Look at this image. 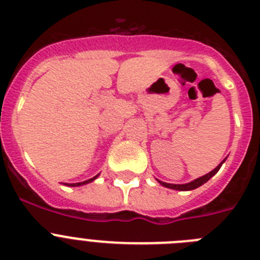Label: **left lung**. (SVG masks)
Listing matches in <instances>:
<instances>
[{"mask_svg": "<svg viewBox=\"0 0 260 260\" xmlns=\"http://www.w3.org/2000/svg\"><path fill=\"white\" fill-rule=\"evenodd\" d=\"M225 160H226V158H224V160H222V161L220 162V164L217 165V167H216L215 169H213V171H211L210 173L204 174V176L199 177V178H197V180L191 181V182H189V183H182V185H174V183L162 182V181H160V180H157V182L160 183V185H161V186H164V187H168V189L180 190V191H190V190L197 189V187H199V186H202V185H203V183H206L208 180H210L211 177L215 176V174L217 173V172H219L220 168H221V165L224 164Z\"/></svg>", "mask_w": 260, "mask_h": 260, "instance_id": "8db88e82", "label": "left lung"}]
</instances>
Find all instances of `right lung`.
Listing matches in <instances>:
<instances>
[{
    "label": "right lung",
    "instance_id": "add662e5",
    "mask_svg": "<svg viewBox=\"0 0 260 260\" xmlns=\"http://www.w3.org/2000/svg\"><path fill=\"white\" fill-rule=\"evenodd\" d=\"M99 177V174L98 176H95L93 177V178H89V180H87V181H83V182H77V183H63V185H66V186H71V187H75V186H82V185H87V183H89V182H92V181H95L96 178H98Z\"/></svg>",
    "mask_w": 260,
    "mask_h": 260
}]
</instances>
